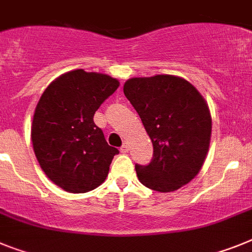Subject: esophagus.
Instances as JSON below:
<instances>
[{
	"mask_svg": "<svg viewBox=\"0 0 252 252\" xmlns=\"http://www.w3.org/2000/svg\"><path fill=\"white\" fill-rule=\"evenodd\" d=\"M120 151H122L123 154H126V152L129 151V143H128V142L123 143V146L120 147Z\"/></svg>",
	"mask_w": 252,
	"mask_h": 252,
	"instance_id": "esophagus-1",
	"label": "esophagus"
}]
</instances>
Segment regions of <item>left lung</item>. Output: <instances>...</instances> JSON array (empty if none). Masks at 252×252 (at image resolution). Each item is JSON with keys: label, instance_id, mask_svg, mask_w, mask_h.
<instances>
[{"label": "left lung", "instance_id": "1", "mask_svg": "<svg viewBox=\"0 0 252 252\" xmlns=\"http://www.w3.org/2000/svg\"><path fill=\"white\" fill-rule=\"evenodd\" d=\"M123 91L154 146L149 165H136L139 182L158 192L189 183L210 146L211 115L202 94L188 80L169 74L130 78Z\"/></svg>", "mask_w": 252, "mask_h": 252}]
</instances>
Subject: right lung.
I'll return each mask as SVG.
<instances>
[{"instance_id": "obj_1", "label": "right lung", "mask_w": 252, "mask_h": 252, "mask_svg": "<svg viewBox=\"0 0 252 252\" xmlns=\"http://www.w3.org/2000/svg\"><path fill=\"white\" fill-rule=\"evenodd\" d=\"M119 84L107 74L77 69L51 82L38 101L33 150L44 174L64 191L84 193L106 179L119 151L107 145L94 115Z\"/></svg>"}]
</instances>
